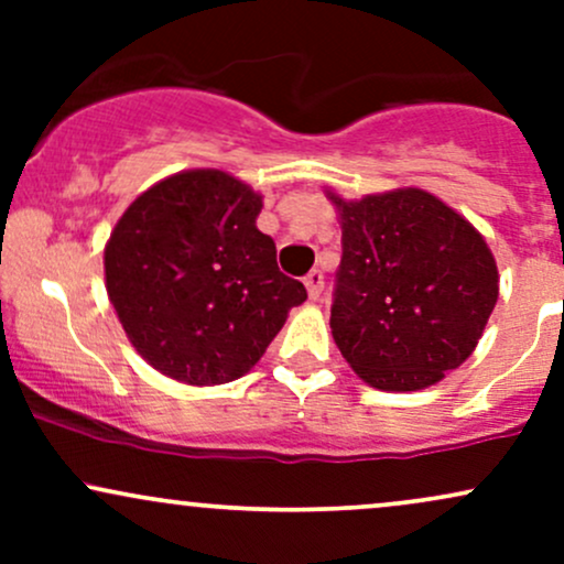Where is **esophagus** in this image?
<instances>
[{
    "instance_id": "1",
    "label": "esophagus",
    "mask_w": 564,
    "mask_h": 564,
    "mask_svg": "<svg viewBox=\"0 0 564 564\" xmlns=\"http://www.w3.org/2000/svg\"><path fill=\"white\" fill-rule=\"evenodd\" d=\"M304 286H307L310 300H318V296L323 294V273H321V270H310V273L304 275Z\"/></svg>"
}]
</instances>
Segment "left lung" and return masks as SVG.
Listing matches in <instances>:
<instances>
[{
	"label": "left lung",
	"mask_w": 564,
	"mask_h": 564,
	"mask_svg": "<svg viewBox=\"0 0 564 564\" xmlns=\"http://www.w3.org/2000/svg\"><path fill=\"white\" fill-rule=\"evenodd\" d=\"M341 219L332 334L366 384L416 392L475 352L498 300L485 238L419 187L360 200L328 191Z\"/></svg>",
	"instance_id": "left-lung-1"
}]
</instances>
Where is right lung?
I'll use <instances>...</instances> for the list:
<instances>
[{
	"mask_svg": "<svg viewBox=\"0 0 564 564\" xmlns=\"http://www.w3.org/2000/svg\"><path fill=\"white\" fill-rule=\"evenodd\" d=\"M262 196L219 170H187L129 204L106 243L121 326L164 377L209 387L243 377L307 300L257 230Z\"/></svg>",
	"mask_w": 564,
	"mask_h": 564,
	"instance_id": "1",
	"label": "right lung"
}]
</instances>
